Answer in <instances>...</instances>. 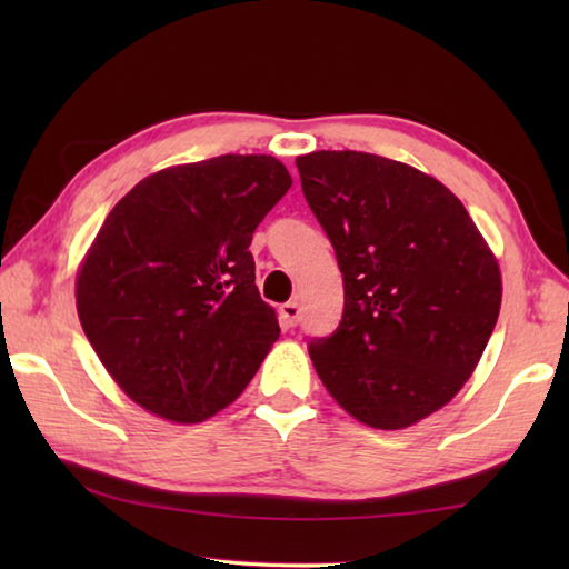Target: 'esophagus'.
<instances>
[{
    "instance_id": "obj_1",
    "label": "esophagus",
    "mask_w": 569,
    "mask_h": 569,
    "mask_svg": "<svg viewBox=\"0 0 569 569\" xmlns=\"http://www.w3.org/2000/svg\"><path fill=\"white\" fill-rule=\"evenodd\" d=\"M300 320V306L296 303V300H291V303H283L281 306V322L286 325V328H296Z\"/></svg>"
}]
</instances>
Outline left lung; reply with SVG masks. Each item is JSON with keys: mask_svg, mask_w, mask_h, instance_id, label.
Returning a JSON list of instances; mask_svg holds the SVG:
<instances>
[{"mask_svg": "<svg viewBox=\"0 0 569 569\" xmlns=\"http://www.w3.org/2000/svg\"><path fill=\"white\" fill-rule=\"evenodd\" d=\"M300 186L332 241L342 320L310 340L320 381L349 416L408 428L462 389L501 308L499 263L440 180L383 156L312 151Z\"/></svg>", "mask_w": 569, "mask_h": 569, "instance_id": "1", "label": "left lung"}]
</instances>
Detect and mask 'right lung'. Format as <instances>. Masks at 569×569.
<instances>
[{"label":"right lung","instance_id":"obj_1","mask_svg":"<svg viewBox=\"0 0 569 569\" xmlns=\"http://www.w3.org/2000/svg\"><path fill=\"white\" fill-rule=\"evenodd\" d=\"M288 188L273 156L227 153L143 178L107 214L76 303L131 401L200 422L247 389L281 335L249 244Z\"/></svg>","mask_w":569,"mask_h":569}]
</instances>
